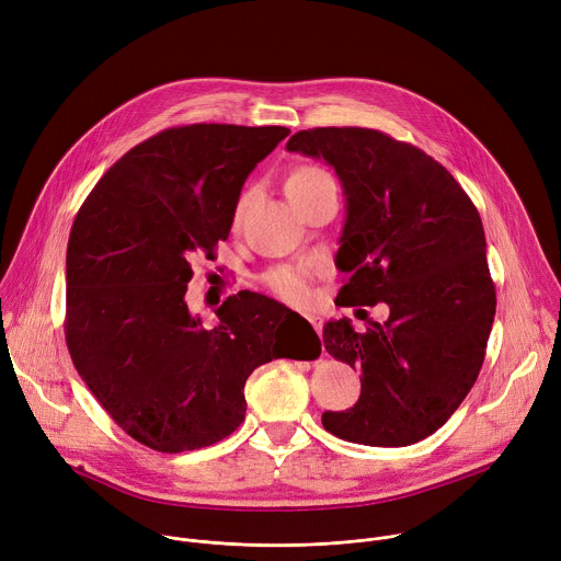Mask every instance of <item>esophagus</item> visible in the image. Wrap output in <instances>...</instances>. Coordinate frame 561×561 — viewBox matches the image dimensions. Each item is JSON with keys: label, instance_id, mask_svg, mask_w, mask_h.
Segmentation results:
<instances>
[{"label": "esophagus", "instance_id": "34e87169", "mask_svg": "<svg viewBox=\"0 0 561 561\" xmlns=\"http://www.w3.org/2000/svg\"><path fill=\"white\" fill-rule=\"evenodd\" d=\"M306 319L310 322V327L317 331V335H322V317H319V314H308Z\"/></svg>", "mask_w": 561, "mask_h": 561}]
</instances>
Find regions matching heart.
<instances>
[{"label": "heart", "instance_id": "obj_1", "mask_svg": "<svg viewBox=\"0 0 561 561\" xmlns=\"http://www.w3.org/2000/svg\"><path fill=\"white\" fill-rule=\"evenodd\" d=\"M319 175H324L322 169H314V167H304V169H297L288 182H286V191L290 188H297L301 184H308L312 180H317ZM247 199L239 202V208H237V215L242 213ZM266 284L268 288L279 295L282 299L290 301V304H306L310 299V288H308V279L304 273L299 271H293V268H279V271H273L268 277H266Z\"/></svg>", "mask_w": 561, "mask_h": 561}]
</instances>
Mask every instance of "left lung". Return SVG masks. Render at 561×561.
<instances>
[{
    "mask_svg": "<svg viewBox=\"0 0 561 561\" xmlns=\"http://www.w3.org/2000/svg\"><path fill=\"white\" fill-rule=\"evenodd\" d=\"M286 148L335 169L346 221L335 304L386 301L390 317L357 333L324 327V348L362 370L357 404L324 413L335 437L409 446L446 424L472 388L495 317V284L479 213L431 154L373 128H310Z\"/></svg>",
    "mask_w": 561,
    "mask_h": 561,
    "instance_id": "1",
    "label": "left lung"
}]
</instances>
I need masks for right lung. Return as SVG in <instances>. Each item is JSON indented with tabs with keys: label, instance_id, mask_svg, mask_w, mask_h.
I'll return each mask as SVG.
<instances>
[{
	"label": "right lung",
	"instance_id": "right-lung-1",
	"mask_svg": "<svg viewBox=\"0 0 561 561\" xmlns=\"http://www.w3.org/2000/svg\"><path fill=\"white\" fill-rule=\"evenodd\" d=\"M288 133L234 124L167 128L117 159L72 221L68 353L115 424L152 450H197L228 437L244 422V383L257 366L308 359L277 340L279 314L319 344L304 317L264 295L228 297L213 329L184 299L191 260L213 257L247 178Z\"/></svg>",
	"mask_w": 561,
	"mask_h": 561
}]
</instances>
